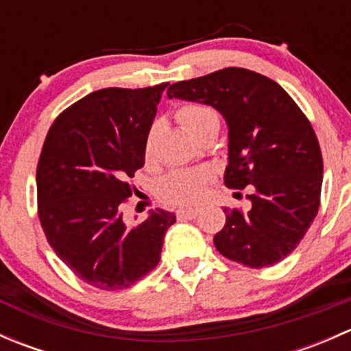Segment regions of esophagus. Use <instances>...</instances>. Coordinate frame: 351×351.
Segmentation results:
<instances>
[{
    "mask_svg": "<svg viewBox=\"0 0 351 351\" xmlns=\"http://www.w3.org/2000/svg\"><path fill=\"white\" fill-rule=\"evenodd\" d=\"M198 215V208L189 207V208H178L176 210V217L178 219H195Z\"/></svg>",
    "mask_w": 351,
    "mask_h": 351,
    "instance_id": "esophagus-1",
    "label": "esophagus"
}]
</instances>
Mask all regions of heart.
I'll use <instances>...</instances> for the list:
<instances>
[{
    "label": "heart",
    "instance_id": "obj_1",
    "mask_svg": "<svg viewBox=\"0 0 351 351\" xmlns=\"http://www.w3.org/2000/svg\"><path fill=\"white\" fill-rule=\"evenodd\" d=\"M178 122L197 137L198 134L208 129H217L221 125L217 112L212 107L202 104H186L176 110ZM154 151V130H149L144 146V154L151 158ZM210 183V173L202 169L190 171H173L159 183V197L161 200L173 205H192L204 198L207 186Z\"/></svg>",
    "mask_w": 351,
    "mask_h": 351
}]
</instances>
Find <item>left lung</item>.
Instances as JSON below:
<instances>
[{"label": "left lung", "mask_w": 351, "mask_h": 351, "mask_svg": "<svg viewBox=\"0 0 351 351\" xmlns=\"http://www.w3.org/2000/svg\"><path fill=\"white\" fill-rule=\"evenodd\" d=\"M169 98L210 105L229 127V189L251 186V208H224L214 236L222 256L265 268L289 256L319 208L323 156L313 125L284 88L243 67L180 81Z\"/></svg>", "instance_id": "obj_1"}]
</instances>
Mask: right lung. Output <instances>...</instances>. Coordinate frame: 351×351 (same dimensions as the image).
Instances as JSON below:
<instances>
[{"mask_svg":"<svg viewBox=\"0 0 351 351\" xmlns=\"http://www.w3.org/2000/svg\"><path fill=\"white\" fill-rule=\"evenodd\" d=\"M166 86L93 91L67 107L45 137L37 165L42 229L66 267L97 289H127L154 270L176 221L161 208L134 228L122 219Z\"/></svg>","mask_w":351,"mask_h":351,"instance_id":"obj_1","label":"right lung"}]
</instances>
